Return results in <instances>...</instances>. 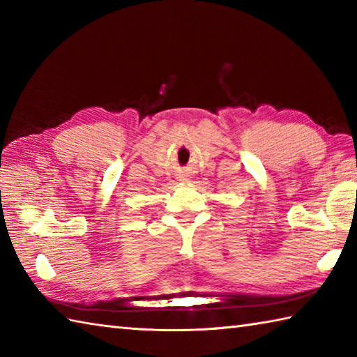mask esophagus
Masks as SVG:
<instances>
[{"label":"esophagus","mask_w":357,"mask_h":357,"mask_svg":"<svg viewBox=\"0 0 357 357\" xmlns=\"http://www.w3.org/2000/svg\"><path fill=\"white\" fill-rule=\"evenodd\" d=\"M179 181H188L185 176H179Z\"/></svg>","instance_id":"34e87169"}]
</instances>
